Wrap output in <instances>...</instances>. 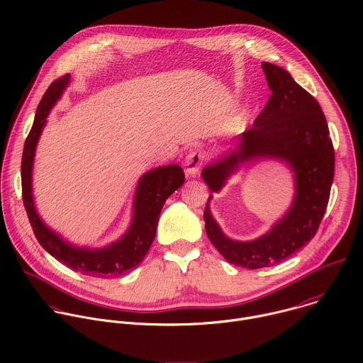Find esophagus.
I'll use <instances>...</instances> for the list:
<instances>
[{
    "mask_svg": "<svg viewBox=\"0 0 363 363\" xmlns=\"http://www.w3.org/2000/svg\"><path fill=\"white\" fill-rule=\"evenodd\" d=\"M205 161V154L198 150H192L185 158V174L188 177H196Z\"/></svg>",
    "mask_w": 363,
    "mask_h": 363,
    "instance_id": "esophagus-1",
    "label": "esophagus"
}]
</instances>
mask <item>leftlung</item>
<instances>
[{"label":"left lung","mask_w":363,"mask_h":363,"mask_svg":"<svg viewBox=\"0 0 363 363\" xmlns=\"http://www.w3.org/2000/svg\"><path fill=\"white\" fill-rule=\"evenodd\" d=\"M272 91L250 130L238 137L236 151L202 171L211 192H219L240 162L278 160L295 174V198L288 212L269 232L240 242L228 238L205 206V230L212 245L229 262L259 269L282 262L315 236L325 215L335 171V151L319 102L284 68L262 62Z\"/></svg>","instance_id":"8db88e82"}]
</instances>
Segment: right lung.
I'll use <instances>...</instances> for the list:
<instances>
[{
  "label": "right lung",
  "instance_id": "add662e5",
  "mask_svg": "<svg viewBox=\"0 0 363 363\" xmlns=\"http://www.w3.org/2000/svg\"><path fill=\"white\" fill-rule=\"evenodd\" d=\"M68 82V74L55 79L45 91L37 108L34 124L26 140L23 152V201L34 235L38 239L40 245L50 255H52L68 268L84 275L115 278L128 272L130 269H134L143 262L154 242L161 209L165 201L179 186H182L185 177L179 165L158 167L144 174L137 186L134 199V216L128 232L105 248L91 250L74 247L64 240L58 233L51 230L35 211L31 185L33 164L35 148L45 125L47 116L55 102L61 98Z\"/></svg>",
  "mask_w": 363,
  "mask_h": 363
}]
</instances>
